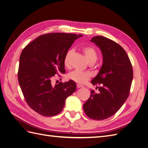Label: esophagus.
Listing matches in <instances>:
<instances>
[{
    "mask_svg": "<svg viewBox=\"0 0 148 148\" xmlns=\"http://www.w3.org/2000/svg\"><path fill=\"white\" fill-rule=\"evenodd\" d=\"M77 87L78 88H82V87H83V85H82V84H77Z\"/></svg>",
    "mask_w": 148,
    "mask_h": 148,
    "instance_id": "esophagus-1",
    "label": "esophagus"
}]
</instances>
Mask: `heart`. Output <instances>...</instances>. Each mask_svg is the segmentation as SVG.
<instances>
[{"label": "heart", "instance_id": "b5f03b06", "mask_svg": "<svg viewBox=\"0 0 148 148\" xmlns=\"http://www.w3.org/2000/svg\"><path fill=\"white\" fill-rule=\"evenodd\" d=\"M82 52L86 57L87 60L90 63H95L98 58V53L96 49L91 46H84L82 48ZM73 53V50L70 49L66 52L64 58V64L65 67L70 66V59ZM91 75L87 72L79 70H74L68 75V78L76 83L83 84L90 78Z\"/></svg>", "mask_w": 148, "mask_h": 148}]
</instances>
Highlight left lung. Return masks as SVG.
Returning a JSON list of instances; mask_svg holds the SVG:
<instances>
[{
    "instance_id": "left-lung-1",
    "label": "left lung",
    "mask_w": 148,
    "mask_h": 148,
    "mask_svg": "<svg viewBox=\"0 0 148 148\" xmlns=\"http://www.w3.org/2000/svg\"><path fill=\"white\" fill-rule=\"evenodd\" d=\"M91 41L100 48L103 56L101 68L91 83L102 86L97 87L99 93L91 90L83 109L89 118L105 120L117 112L128 98L133 68L127 52L119 44L101 36L93 37Z\"/></svg>"
}]
</instances>
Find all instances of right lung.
Returning <instances> with one entry per match:
<instances>
[{
    "mask_svg": "<svg viewBox=\"0 0 148 148\" xmlns=\"http://www.w3.org/2000/svg\"><path fill=\"white\" fill-rule=\"evenodd\" d=\"M82 34L53 33L39 36L22 51L18 79L25 99L38 114L51 117L59 114L65 100L76 91L73 80L52 86L56 74L65 73L66 52Z\"/></svg>",
    "mask_w": 148,
    "mask_h": 148,
    "instance_id": "add662e5",
    "label": "right lung"
}]
</instances>
